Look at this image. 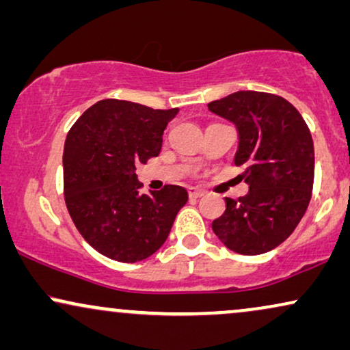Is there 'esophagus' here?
Instances as JSON below:
<instances>
[{"label": "esophagus", "instance_id": "obj_1", "mask_svg": "<svg viewBox=\"0 0 350 350\" xmlns=\"http://www.w3.org/2000/svg\"><path fill=\"white\" fill-rule=\"evenodd\" d=\"M203 196H205V192H203V190H200V189H196V187L189 189V197L190 198H200Z\"/></svg>", "mask_w": 350, "mask_h": 350}]
</instances>
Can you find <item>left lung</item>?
<instances>
[{
    "mask_svg": "<svg viewBox=\"0 0 350 350\" xmlns=\"http://www.w3.org/2000/svg\"><path fill=\"white\" fill-rule=\"evenodd\" d=\"M236 124L234 165L249 184L244 197L224 198L226 210L211 228L228 249L242 255L273 250L293 234L310 203L315 172L312 134L282 96L241 90L208 103Z\"/></svg>",
    "mask_w": 350,
    "mask_h": 350,
    "instance_id": "8db88e82",
    "label": "left lung"
}]
</instances>
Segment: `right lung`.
<instances>
[{"mask_svg": "<svg viewBox=\"0 0 350 350\" xmlns=\"http://www.w3.org/2000/svg\"><path fill=\"white\" fill-rule=\"evenodd\" d=\"M179 109L101 100L74 122L63 153L64 200L77 231L96 252L122 263L165 244L187 190L165 185L140 193L139 163L158 157L163 132Z\"/></svg>", "mask_w": 350, "mask_h": 350, "instance_id": "1", "label": "right lung"}]
</instances>
